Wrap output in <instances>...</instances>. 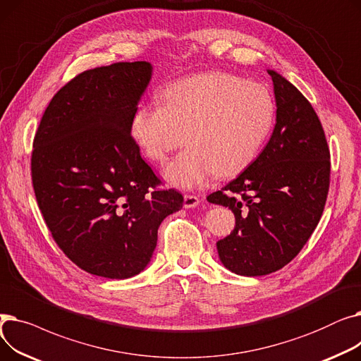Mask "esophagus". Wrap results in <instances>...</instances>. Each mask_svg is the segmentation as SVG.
<instances>
[{"label":"esophagus","instance_id":"esophagus-1","mask_svg":"<svg viewBox=\"0 0 361 361\" xmlns=\"http://www.w3.org/2000/svg\"><path fill=\"white\" fill-rule=\"evenodd\" d=\"M200 204V199L197 196H193V195H184V202H183V206L185 207V209H192V207H196Z\"/></svg>","mask_w":361,"mask_h":361}]
</instances>
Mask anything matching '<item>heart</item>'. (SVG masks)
I'll return each instance as SVG.
<instances>
[{
  "mask_svg": "<svg viewBox=\"0 0 361 361\" xmlns=\"http://www.w3.org/2000/svg\"><path fill=\"white\" fill-rule=\"evenodd\" d=\"M161 99L162 105L137 108L131 136L155 162L184 140L187 147L164 168L165 180L184 190L203 187L216 174L240 173L257 155L275 118L267 87L222 71L171 83Z\"/></svg>",
  "mask_w": 361,
  "mask_h": 361,
  "instance_id": "heart-1",
  "label": "heart"
}]
</instances>
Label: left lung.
I'll list each match as a JSON object with an SVG mask.
<instances>
[{
	"instance_id": "8db88e82",
	"label": "left lung",
	"mask_w": 361,
	"mask_h": 361,
	"mask_svg": "<svg viewBox=\"0 0 361 361\" xmlns=\"http://www.w3.org/2000/svg\"><path fill=\"white\" fill-rule=\"evenodd\" d=\"M268 73L276 102L272 136L235 180L207 196L235 216L216 247L224 267L243 276L290 263L317 226L329 190L331 154L317 114L286 78Z\"/></svg>"
}]
</instances>
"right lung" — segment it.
<instances>
[{
	"mask_svg": "<svg viewBox=\"0 0 361 361\" xmlns=\"http://www.w3.org/2000/svg\"><path fill=\"white\" fill-rule=\"evenodd\" d=\"M146 61L75 75L54 94L33 139L32 184L52 238L92 275L126 279L150 262L161 222L183 207L140 157L131 118Z\"/></svg>",
	"mask_w": 361,
	"mask_h": 361,
	"instance_id": "right-lung-1",
	"label": "right lung"
}]
</instances>
